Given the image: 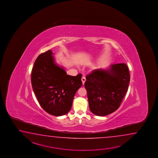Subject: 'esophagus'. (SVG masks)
<instances>
[{
  "instance_id": "1",
  "label": "esophagus",
  "mask_w": 158,
  "mask_h": 158,
  "mask_svg": "<svg viewBox=\"0 0 158 158\" xmlns=\"http://www.w3.org/2000/svg\"><path fill=\"white\" fill-rule=\"evenodd\" d=\"M81 80H82V84L84 85L85 84V81H86V78L84 76H83L82 78H81Z\"/></svg>"
}]
</instances>
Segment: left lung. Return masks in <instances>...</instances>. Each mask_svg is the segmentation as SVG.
<instances>
[{
    "label": "left lung",
    "mask_w": 158,
    "mask_h": 158,
    "mask_svg": "<svg viewBox=\"0 0 158 158\" xmlns=\"http://www.w3.org/2000/svg\"><path fill=\"white\" fill-rule=\"evenodd\" d=\"M86 78L85 87L91 112L104 116L117 110L128 91L130 74L127 65L120 63L95 69Z\"/></svg>",
    "instance_id": "left-lung-1"
}]
</instances>
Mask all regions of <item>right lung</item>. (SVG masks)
I'll list each match as a JSON object with an SVG mask.
<instances>
[{
	"label": "right lung",
	"mask_w": 158,
	"mask_h": 158,
	"mask_svg": "<svg viewBox=\"0 0 158 158\" xmlns=\"http://www.w3.org/2000/svg\"><path fill=\"white\" fill-rule=\"evenodd\" d=\"M53 52L48 50L37 57L31 81L38 101L49 114L60 116L70 111L74 95L82 83V74L72 76L56 63Z\"/></svg>",
	"instance_id": "add662e5"
}]
</instances>
